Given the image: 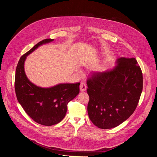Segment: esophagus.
<instances>
[{
  "mask_svg": "<svg viewBox=\"0 0 157 157\" xmlns=\"http://www.w3.org/2000/svg\"><path fill=\"white\" fill-rule=\"evenodd\" d=\"M86 84L85 82H81V84H80V89L81 91H85L86 90Z\"/></svg>",
  "mask_w": 157,
  "mask_h": 157,
  "instance_id": "34e87169",
  "label": "esophagus"
}]
</instances>
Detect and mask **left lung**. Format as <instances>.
Returning a JSON list of instances; mask_svg holds the SVG:
<instances>
[{"label":"left lung","instance_id":"left-lung-1","mask_svg":"<svg viewBox=\"0 0 157 157\" xmlns=\"http://www.w3.org/2000/svg\"><path fill=\"white\" fill-rule=\"evenodd\" d=\"M114 69L97 72L87 80V113L99 128H114L135 111L143 89V75L136 58H121Z\"/></svg>","mask_w":157,"mask_h":157}]
</instances>
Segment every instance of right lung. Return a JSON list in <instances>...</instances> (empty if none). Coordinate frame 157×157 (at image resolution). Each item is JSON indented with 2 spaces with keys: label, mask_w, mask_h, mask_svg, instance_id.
<instances>
[{
  "label": "right lung",
  "mask_w": 157,
  "mask_h": 157,
  "mask_svg": "<svg viewBox=\"0 0 157 157\" xmlns=\"http://www.w3.org/2000/svg\"><path fill=\"white\" fill-rule=\"evenodd\" d=\"M53 40L44 39L22 55L17 64L15 77V90L18 102L35 122L46 126L61 122L66 115L68 102L79 93L80 82L41 88L32 83L25 75L24 65L27 56L42 44Z\"/></svg>",
  "instance_id": "obj_1"
}]
</instances>
